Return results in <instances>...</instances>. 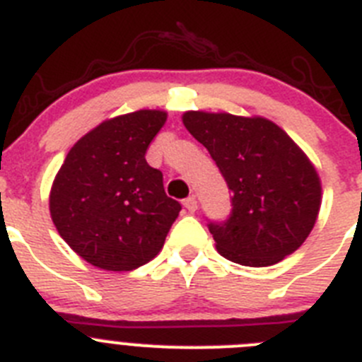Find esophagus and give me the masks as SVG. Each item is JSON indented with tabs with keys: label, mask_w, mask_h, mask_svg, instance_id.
Returning a JSON list of instances; mask_svg holds the SVG:
<instances>
[{
	"label": "esophagus",
	"mask_w": 362,
	"mask_h": 362,
	"mask_svg": "<svg viewBox=\"0 0 362 362\" xmlns=\"http://www.w3.org/2000/svg\"><path fill=\"white\" fill-rule=\"evenodd\" d=\"M184 207L189 211V213H194L198 209V202L194 197H189L184 200Z\"/></svg>",
	"instance_id": "34e87169"
}]
</instances>
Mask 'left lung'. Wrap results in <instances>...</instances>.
I'll use <instances>...</instances> for the list:
<instances>
[{"instance_id": "8db88e82", "label": "left lung", "mask_w": 362, "mask_h": 362, "mask_svg": "<svg viewBox=\"0 0 362 362\" xmlns=\"http://www.w3.org/2000/svg\"><path fill=\"white\" fill-rule=\"evenodd\" d=\"M182 122L233 191L230 216L209 223L218 252L240 265L269 267L298 250L323 198L305 151L265 117L185 112Z\"/></svg>"}]
</instances>
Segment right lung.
Segmentation results:
<instances>
[{
    "mask_svg": "<svg viewBox=\"0 0 362 362\" xmlns=\"http://www.w3.org/2000/svg\"><path fill=\"white\" fill-rule=\"evenodd\" d=\"M165 120L162 110L104 120L74 144L55 175L52 221L70 249L97 269L124 272L151 262L180 213L160 171L146 162Z\"/></svg>",
    "mask_w": 362,
    "mask_h": 362,
    "instance_id": "obj_1",
    "label": "right lung"
}]
</instances>
